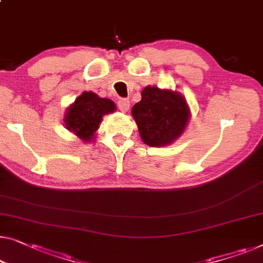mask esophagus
<instances>
[{
    "instance_id": "esophagus-1",
    "label": "esophagus",
    "mask_w": 263,
    "mask_h": 263,
    "mask_svg": "<svg viewBox=\"0 0 263 263\" xmlns=\"http://www.w3.org/2000/svg\"><path fill=\"white\" fill-rule=\"evenodd\" d=\"M129 105H130V102H129V100H127V98H121V100H119V102H117V106H119V109L123 112L128 111Z\"/></svg>"
}]
</instances>
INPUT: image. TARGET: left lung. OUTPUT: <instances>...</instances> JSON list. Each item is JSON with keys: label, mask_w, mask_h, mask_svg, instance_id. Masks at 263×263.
Wrapping results in <instances>:
<instances>
[{"label": "left lung", "mask_w": 263, "mask_h": 263, "mask_svg": "<svg viewBox=\"0 0 263 263\" xmlns=\"http://www.w3.org/2000/svg\"><path fill=\"white\" fill-rule=\"evenodd\" d=\"M132 109L141 139L148 146H166L177 140L187 124L189 106L180 93L147 86Z\"/></svg>", "instance_id": "8db88e82"}]
</instances>
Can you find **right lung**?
I'll return each instance as SVG.
<instances>
[{
  "instance_id": "right-lung-1",
  "label": "right lung",
  "mask_w": 263,
  "mask_h": 263,
  "mask_svg": "<svg viewBox=\"0 0 263 263\" xmlns=\"http://www.w3.org/2000/svg\"><path fill=\"white\" fill-rule=\"evenodd\" d=\"M116 106L108 98H101L93 92H83L76 98L74 103L67 109L65 116L66 128L73 132L79 139L91 141L95 132L105 114L115 111Z\"/></svg>"
}]
</instances>
